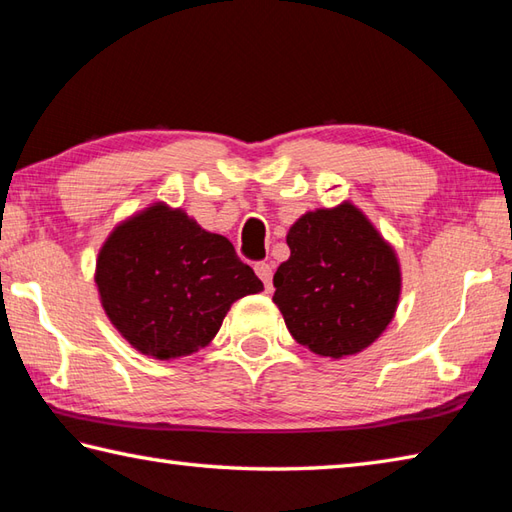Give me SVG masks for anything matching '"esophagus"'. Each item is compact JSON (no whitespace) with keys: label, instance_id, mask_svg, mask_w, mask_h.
Segmentation results:
<instances>
[{"label":"esophagus","instance_id":"1","mask_svg":"<svg viewBox=\"0 0 512 512\" xmlns=\"http://www.w3.org/2000/svg\"><path fill=\"white\" fill-rule=\"evenodd\" d=\"M255 273H257V277L264 281V286H266V290H270V284H273V264H268V262H259V264H255Z\"/></svg>","mask_w":512,"mask_h":512}]
</instances>
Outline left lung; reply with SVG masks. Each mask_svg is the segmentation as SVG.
Listing matches in <instances>:
<instances>
[{"label":"left lung","mask_w":512,"mask_h":512,"mask_svg":"<svg viewBox=\"0 0 512 512\" xmlns=\"http://www.w3.org/2000/svg\"><path fill=\"white\" fill-rule=\"evenodd\" d=\"M286 242L290 257L273 277V301L292 339L330 358L372 345L398 306L394 248L350 202L301 215Z\"/></svg>","instance_id":"1"}]
</instances>
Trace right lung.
Wrapping results in <instances>:
<instances>
[{
	"label": "right lung",
	"mask_w": 512,
	"mask_h": 512,
	"mask_svg": "<svg viewBox=\"0 0 512 512\" xmlns=\"http://www.w3.org/2000/svg\"><path fill=\"white\" fill-rule=\"evenodd\" d=\"M94 279L114 328L160 361L209 345L231 303L264 290L226 237L160 202L114 228Z\"/></svg>",
	"instance_id": "obj_1"
}]
</instances>
